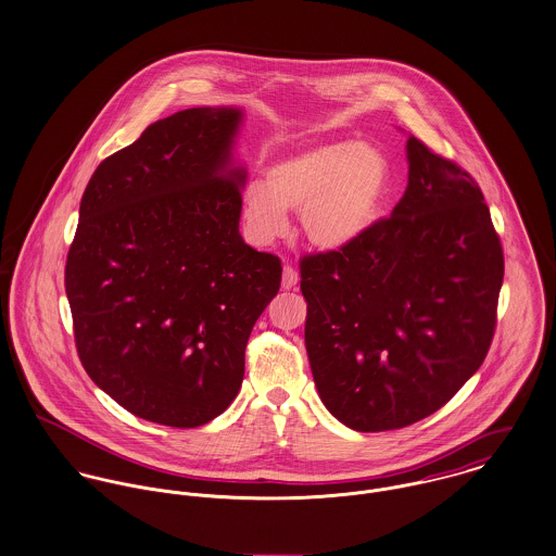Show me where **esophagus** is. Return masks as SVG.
<instances>
[{
	"label": "esophagus",
	"instance_id": "obj_1",
	"mask_svg": "<svg viewBox=\"0 0 556 556\" xmlns=\"http://www.w3.org/2000/svg\"><path fill=\"white\" fill-rule=\"evenodd\" d=\"M298 282H300L298 269H293L291 265H285V269H282V289H287V291L295 289Z\"/></svg>",
	"mask_w": 556,
	"mask_h": 556
}]
</instances>
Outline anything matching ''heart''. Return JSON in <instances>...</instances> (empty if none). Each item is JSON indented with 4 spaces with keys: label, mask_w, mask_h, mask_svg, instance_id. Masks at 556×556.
<instances>
[{
    "label": "heart",
    "mask_w": 556,
    "mask_h": 556,
    "mask_svg": "<svg viewBox=\"0 0 556 556\" xmlns=\"http://www.w3.org/2000/svg\"><path fill=\"white\" fill-rule=\"evenodd\" d=\"M393 193L384 152L358 140H331L291 152L265 169V187L242 195V218L253 240L285 233L287 210H300L303 238L320 251H344L380 220Z\"/></svg>",
    "instance_id": "1"
}]
</instances>
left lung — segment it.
I'll use <instances>...</instances> for the list:
<instances>
[{"label": "left lung", "mask_w": 556, "mask_h": 556, "mask_svg": "<svg viewBox=\"0 0 556 556\" xmlns=\"http://www.w3.org/2000/svg\"><path fill=\"white\" fill-rule=\"evenodd\" d=\"M407 189L344 251L302 258L305 351L320 402L363 433L448 404L489 353L504 251L473 178L407 138Z\"/></svg>", "instance_id": "obj_1"}]
</instances>
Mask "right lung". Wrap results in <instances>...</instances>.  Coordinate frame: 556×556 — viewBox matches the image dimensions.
I'll return each instance as SVG.
<instances>
[{
	"instance_id": "1",
	"label": "right lung",
	"mask_w": 556,
	"mask_h": 556,
	"mask_svg": "<svg viewBox=\"0 0 556 556\" xmlns=\"http://www.w3.org/2000/svg\"><path fill=\"white\" fill-rule=\"evenodd\" d=\"M244 112L189 108L91 176L65 263L78 356L134 416L191 429L236 400L280 258L240 236Z\"/></svg>"
}]
</instances>
